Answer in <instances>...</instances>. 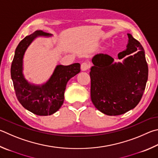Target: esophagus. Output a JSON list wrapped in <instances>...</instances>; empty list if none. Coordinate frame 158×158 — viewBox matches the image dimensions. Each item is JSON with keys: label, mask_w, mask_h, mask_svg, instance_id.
<instances>
[{"label": "esophagus", "mask_w": 158, "mask_h": 158, "mask_svg": "<svg viewBox=\"0 0 158 158\" xmlns=\"http://www.w3.org/2000/svg\"><path fill=\"white\" fill-rule=\"evenodd\" d=\"M90 66H91V64H90V63L84 62V63H82L81 65V69L83 71L87 70L88 69H90Z\"/></svg>", "instance_id": "1"}]
</instances>
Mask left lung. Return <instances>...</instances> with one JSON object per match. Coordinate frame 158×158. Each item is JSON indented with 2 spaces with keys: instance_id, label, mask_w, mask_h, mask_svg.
<instances>
[{
  "instance_id": "8db88e82",
  "label": "left lung",
  "mask_w": 158,
  "mask_h": 158,
  "mask_svg": "<svg viewBox=\"0 0 158 158\" xmlns=\"http://www.w3.org/2000/svg\"><path fill=\"white\" fill-rule=\"evenodd\" d=\"M127 49L118 54L122 63H113L110 56L98 54L92 61L90 97L99 111L107 115H119L134 108L141 100L148 80L145 52L140 43L128 34ZM131 54V55L130 54Z\"/></svg>"
}]
</instances>
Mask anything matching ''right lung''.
<instances>
[{
	"instance_id": "1",
	"label": "right lung",
	"mask_w": 158,
	"mask_h": 158,
	"mask_svg": "<svg viewBox=\"0 0 158 158\" xmlns=\"http://www.w3.org/2000/svg\"><path fill=\"white\" fill-rule=\"evenodd\" d=\"M38 36H50L49 33L37 30L25 36L19 43L11 65V77L16 96L23 106L40 116L50 115L61 108L68 81L80 73L79 63L70 65H57L52 76L41 86L28 84L22 73L23 57L25 50Z\"/></svg>"
}]
</instances>
